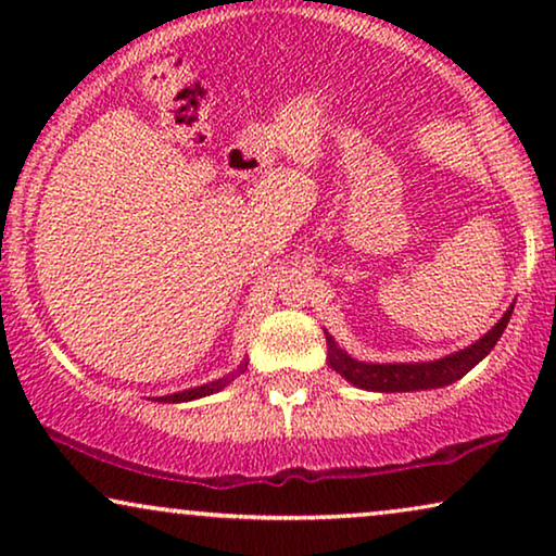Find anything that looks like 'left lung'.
Instances as JSON below:
<instances>
[{"instance_id":"1","label":"left lung","mask_w":556,"mask_h":556,"mask_svg":"<svg viewBox=\"0 0 556 556\" xmlns=\"http://www.w3.org/2000/svg\"><path fill=\"white\" fill-rule=\"evenodd\" d=\"M514 306L501 316V321L493 329L460 352L435 362H415V364H367L359 359H352L344 349L337 346L333 337L326 333V346H329V359L331 369L339 371L346 382H352L359 390L371 392H415V390H435V387L453 384L455 379L468 375L485 354L496 346V341L504 333L508 318H511Z\"/></svg>"}]
</instances>
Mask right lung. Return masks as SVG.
Masks as SVG:
<instances>
[{
  "label": "right lung",
  "instance_id": "add662e5",
  "mask_svg": "<svg viewBox=\"0 0 556 556\" xmlns=\"http://www.w3.org/2000/svg\"><path fill=\"white\" fill-rule=\"evenodd\" d=\"M248 369V362L240 364L238 371H232L230 377H223V379H215V382H207V384H200V387H192V390H185V392H177V394H166V397H156L154 402H189V400H200V397H207L212 392H219L223 387H227L232 382L235 377L242 375V371Z\"/></svg>",
  "mask_w": 556,
  "mask_h": 556
}]
</instances>
